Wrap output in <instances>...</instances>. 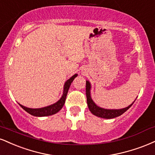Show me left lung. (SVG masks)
Returning <instances> with one entry per match:
<instances>
[{
	"instance_id": "8db88e82",
	"label": "left lung",
	"mask_w": 155,
	"mask_h": 155,
	"mask_svg": "<svg viewBox=\"0 0 155 155\" xmlns=\"http://www.w3.org/2000/svg\"><path fill=\"white\" fill-rule=\"evenodd\" d=\"M91 87H91L90 82L89 81H86V95H87V105L91 113L99 118L111 119L120 116L131 107L136 100H134L133 103L128 105V107L122 108V109H105V108L99 107L97 105H96L95 102L93 101L91 97Z\"/></svg>"
}]
</instances>
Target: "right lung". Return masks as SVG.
Wrapping results in <instances>:
<instances>
[{
	"label": "right lung",
	"mask_w": 155,
	"mask_h": 155,
	"mask_svg": "<svg viewBox=\"0 0 155 155\" xmlns=\"http://www.w3.org/2000/svg\"><path fill=\"white\" fill-rule=\"evenodd\" d=\"M78 76L77 74H74V76H72L69 79H68L65 82L64 86H63V92L62 97L61 99L57 101L55 103L53 104V105H50L44 107H40V108H29L25 106L21 105V104L18 103L21 107L26 112H27L28 113L31 115H34V116L37 117H44V116H48V115H52L57 113L58 112L60 111L61 110V108L63 107V106L64 105L65 101H66L67 94H68V89L71 84L72 81H74V79H75L76 76Z\"/></svg>",
	"instance_id": "right-lung-1"
}]
</instances>
